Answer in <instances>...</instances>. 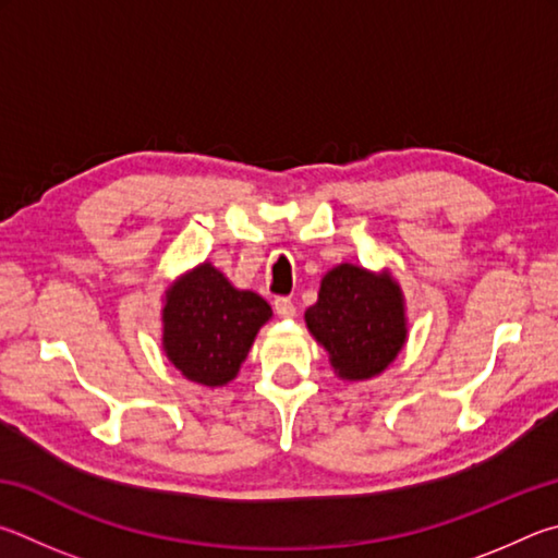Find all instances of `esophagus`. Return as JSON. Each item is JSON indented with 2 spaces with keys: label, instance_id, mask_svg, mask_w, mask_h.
Wrapping results in <instances>:
<instances>
[{
  "label": "esophagus",
  "instance_id": "34e87169",
  "mask_svg": "<svg viewBox=\"0 0 558 558\" xmlns=\"http://www.w3.org/2000/svg\"><path fill=\"white\" fill-rule=\"evenodd\" d=\"M274 311H277V314H279L281 318H294V316H296L294 301L287 299V296H279L277 301H274Z\"/></svg>",
  "mask_w": 558,
  "mask_h": 558
}]
</instances>
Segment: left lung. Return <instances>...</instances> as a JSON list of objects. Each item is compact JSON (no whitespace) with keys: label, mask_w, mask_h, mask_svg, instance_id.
I'll use <instances>...</instances> for the list:
<instances>
[{"label":"left lung","mask_w":558,"mask_h":558,"mask_svg":"<svg viewBox=\"0 0 558 558\" xmlns=\"http://www.w3.org/2000/svg\"><path fill=\"white\" fill-rule=\"evenodd\" d=\"M304 318L338 377L350 383L385 373L407 343L404 296L389 271L338 264L320 279Z\"/></svg>","instance_id":"1"}]
</instances>
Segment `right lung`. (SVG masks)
Here are the masks:
<instances>
[{
	"instance_id": "right-lung-1",
	"label": "right lung",
	"mask_w": 558,
	"mask_h": 558,
	"mask_svg": "<svg viewBox=\"0 0 558 558\" xmlns=\"http://www.w3.org/2000/svg\"><path fill=\"white\" fill-rule=\"evenodd\" d=\"M269 318L271 306L259 294L234 289L222 271L203 262L166 291L163 353L191 383L222 387L238 377Z\"/></svg>"
}]
</instances>
